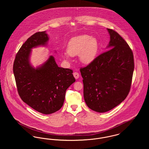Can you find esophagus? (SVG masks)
I'll return each mask as SVG.
<instances>
[{
  "label": "esophagus",
  "instance_id": "1",
  "mask_svg": "<svg viewBox=\"0 0 149 149\" xmlns=\"http://www.w3.org/2000/svg\"><path fill=\"white\" fill-rule=\"evenodd\" d=\"M73 75H74V78H75L76 79H77L79 78V74L77 72H74L73 73Z\"/></svg>",
  "mask_w": 149,
  "mask_h": 149
}]
</instances>
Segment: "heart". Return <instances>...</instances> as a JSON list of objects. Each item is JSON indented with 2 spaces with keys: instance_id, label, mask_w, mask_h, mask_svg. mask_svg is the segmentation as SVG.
I'll list each match as a JSON object with an SVG mask.
<instances>
[{
  "instance_id": "b5f03b06",
  "label": "heart",
  "mask_w": 149,
  "mask_h": 149,
  "mask_svg": "<svg viewBox=\"0 0 149 149\" xmlns=\"http://www.w3.org/2000/svg\"><path fill=\"white\" fill-rule=\"evenodd\" d=\"M99 50V42L95 37L81 35L71 38L68 42L64 58L69 56H79L80 61L84 64H91L94 60Z\"/></svg>"
}]
</instances>
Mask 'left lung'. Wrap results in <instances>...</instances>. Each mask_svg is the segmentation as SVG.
Segmentation results:
<instances>
[{
    "instance_id": "8db88e82",
    "label": "left lung",
    "mask_w": 149,
    "mask_h": 149,
    "mask_svg": "<svg viewBox=\"0 0 149 149\" xmlns=\"http://www.w3.org/2000/svg\"><path fill=\"white\" fill-rule=\"evenodd\" d=\"M107 31L109 50L80 70L85 103L99 113L111 110L126 99L134 70V55L127 43L113 29Z\"/></svg>"
}]
</instances>
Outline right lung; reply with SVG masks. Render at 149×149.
<instances>
[{"label":"right lung","instance_id":"obj_1","mask_svg":"<svg viewBox=\"0 0 149 149\" xmlns=\"http://www.w3.org/2000/svg\"><path fill=\"white\" fill-rule=\"evenodd\" d=\"M49 40L46 31L31 36L18 51L13 64L16 85L22 100L45 114L53 113L62 107L66 89L75 81L72 70L58 67L52 55L36 68L31 64L32 49L45 46Z\"/></svg>","mask_w":149,"mask_h":149}]
</instances>
